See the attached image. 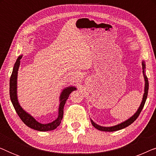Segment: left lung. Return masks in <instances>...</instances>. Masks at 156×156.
<instances>
[{
    "label": "left lung",
    "instance_id": "left-lung-1",
    "mask_svg": "<svg viewBox=\"0 0 156 156\" xmlns=\"http://www.w3.org/2000/svg\"><path fill=\"white\" fill-rule=\"evenodd\" d=\"M142 69H143V74H144V82H145V87H144V95H143V98H142V101L140 103L139 107L136 111V112L134 114L133 116L130 117L129 119H128L127 120H126L123 122H121L119 124L113 126H101L98 125L97 123H96L95 122H94L92 119H91V124L93 125L94 127H95L96 129L99 130V131H107V132H112V131H119V130L123 129L124 128L129 126V125H131L132 123L134 122L135 120H136V119L138 118V116H139L140 113L141 112V111L144 108V104L146 103V99H147V96H148V78L146 75V64H145V62L143 60L142 61Z\"/></svg>",
    "mask_w": 156,
    "mask_h": 156
}]
</instances>
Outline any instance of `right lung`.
<instances>
[{"label": "right lung", "mask_w": 156, "mask_h": 156, "mask_svg": "<svg viewBox=\"0 0 156 156\" xmlns=\"http://www.w3.org/2000/svg\"><path fill=\"white\" fill-rule=\"evenodd\" d=\"M23 57V55H21L18 57L17 60L15 63L13 69L10 79V97L12 105L14 106L15 110L17 112V114L20 117L23 122L25 123L27 126L31 128L34 130L39 131H52L56 129L57 126H59L61 123L62 119L63 117L64 112V106L66 103V101L69 97L70 94L72 91L76 90V88L74 86H69L63 89L59 96V104L58 108V116L52 122L49 123H41L36 120L34 117L27 113L26 111H25L20 106V103L18 101V73L19 67H20V59Z\"/></svg>", "instance_id": "right-lung-1"}]
</instances>
